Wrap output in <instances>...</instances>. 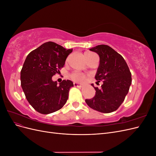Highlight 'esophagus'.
<instances>
[{
    "mask_svg": "<svg viewBox=\"0 0 156 156\" xmlns=\"http://www.w3.org/2000/svg\"><path fill=\"white\" fill-rule=\"evenodd\" d=\"M73 85H74V87H78V88H81L82 87V85H81V84H79L78 83H73Z\"/></svg>",
    "mask_w": 156,
    "mask_h": 156,
    "instance_id": "esophagus-1",
    "label": "esophagus"
}]
</instances>
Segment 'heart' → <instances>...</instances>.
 Masks as SVG:
<instances>
[{
    "label": "heart",
    "instance_id": "1",
    "mask_svg": "<svg viewBox=\"0 0 156 156\" xmlns=\"http://www.w3.org/2000/svg\"><path fill=\"white\" fill-rule=\"evenodd\" d=\"M90 55H92V53H88V52H87V53H84V57H86V56H88ZM70 77H71V79L73 80V81H74L75 82L83 83L86 80L87 75H85L82 73L76 72H73L72 73H71Z\"/></svg>",
    "mask_w": 156,
    "mask_h": 156
}]
</instances>
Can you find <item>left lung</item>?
<instances>
[{"label":"left lung","instance_id":"obj_1","mask_svg":"<svg viewBox=\"0 0 156 156\" xmlns=\"http://www.w3.org/2000/svg\"><path fill=\"white\" fill-rule=\"evenodd\" d=\"M100 56V63L95 76L98 82L103 81L101 88L92 86L96 95L86 100L92 109L103 113L116 111L125 100L131 84V73L125 60L111 47L99 45L90 49Z\"/></svg>","mask_w":156,"mask_h":156}]
</instances>
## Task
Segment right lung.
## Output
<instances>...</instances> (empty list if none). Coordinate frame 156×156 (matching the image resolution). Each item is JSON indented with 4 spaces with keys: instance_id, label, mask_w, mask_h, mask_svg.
I'll use <instances>...</instances> for the list:
<instances>
[{
    "instance_id": "add662e5",
    "label": "right lung",
    "mask_w": 156,
    "mask_h": 156,
    "mask_svg": "<svg viewBox=\"0 0 156 156\" xmlns=\"http://www.w3.org/2000/svg\"><path fill=\"white\" fill-rule=\"evenodd\" d=\"M72 51L48 41L27 56L21 71V85L27 101L41 114L58 111L68 100L73 83L63 80L58 85L52 77L60 73Z\"/></svg>"
}]
</instances>
